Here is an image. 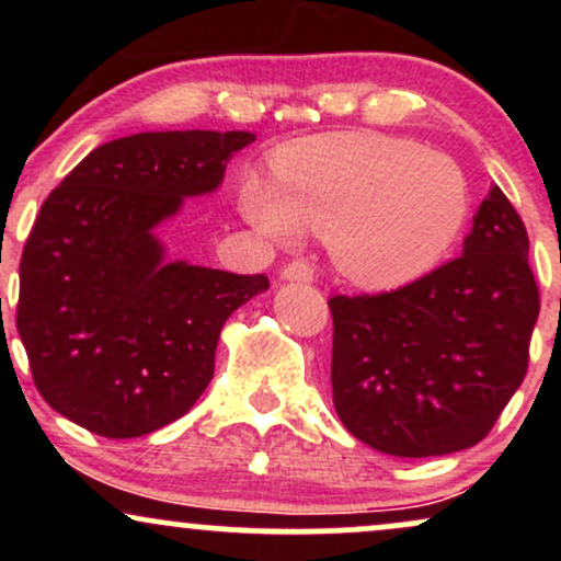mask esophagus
<instances>
[{
	"label": "esophagus",
	"instance_id": "obj_1",
	"mask_svg": "<svg viewBox=\"0 0 561 561\" xmlns=\"http://www.w3.org/2000/svg\"><path fill=\"white\" fill-rule=\"evenodd\" d=\"M313 276H317V272L308 261H293L282 268V279L285 282H306L308 285V282H313Z\"/></svg>",
	"mask_w": 561,
	"mask_h": 561
}]
</instances>
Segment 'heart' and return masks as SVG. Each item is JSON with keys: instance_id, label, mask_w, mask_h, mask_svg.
<instances>
[{"instance_id": "b5f03b06", "label": "heart", "mask_w": 561, "mask_h": 561, "mask_svg": "<svg viewBox=\"0 0 561 561\" xmlns=\"http://www.w3.org/2000/svg\"><path fill=\"white\" fill-rule=\"evenodd\" d=\"M276 176L248 171L240 210L268 240L311 229L358 285L396 287L433 268L467 227L472 195L461 165L411 139L330 134L276 152Z\"/></svg>"}]
</instances>
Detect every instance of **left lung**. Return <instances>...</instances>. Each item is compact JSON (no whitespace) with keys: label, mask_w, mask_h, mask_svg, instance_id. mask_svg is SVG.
<instances>
[{"label":"left lung","mask_w":561,"mask_h":561,"mask_svg":"<svg viewBox=\"0 0 561 561\" xmlns=\"http://www.w3.org/2000/svg\"><path fill=\"white\" fill-rule=\"evenodd\" d=\"M527 231L499 186L459 259L379 295L330 298L332 401L347 433L390 456L465 450L523 385L540 300Z\"/></svg>","instance_id":"left-lung-1"}]
</instances>
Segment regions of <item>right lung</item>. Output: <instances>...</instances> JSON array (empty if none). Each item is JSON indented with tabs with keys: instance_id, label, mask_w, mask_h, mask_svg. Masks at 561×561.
Here are the masks:
<instances>
[{
	"instance_id": "add662e5",
	"label": "right lung",
	"mask_w": 561,
	"mask_h": 561,
	"mask_svg": "<svg viewBox=\"0 0 561 561\" xmlns=\"http://www.w3.org/2000/svg\"><path fill=\"white\" fill-rule=\"evenodd\" d=\"M250 131H145L96 147L44 199L21 259L18 332L36 390L102 437H139L195 405L221 327L268 289L165 259L156 229L210 195Z\"/></svg>"
}]
</instances>
